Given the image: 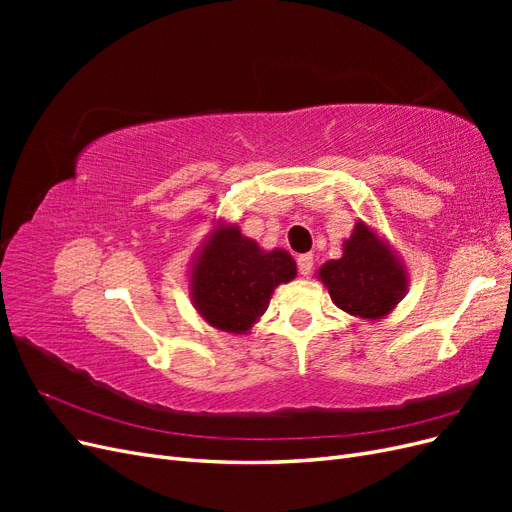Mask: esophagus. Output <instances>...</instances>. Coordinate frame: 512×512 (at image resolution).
Listing matches in <instances>:
<instances>
[{
    "instance_id": "esophagus-1",
    "label": "esophagus",
    "mask_w": 512,
    "mask_h": 512,
    "mask_svg": "<svg viewBox=\"0 0 512 512\" xmlns=\"http://www.w3.org/2000/svg\"><path fill=\"white\" fill-rule=\"evenodd\" d=\"M297 265H299V273H301L303 277H307L309 273L314 271V256H312V254H301V256L297 258Z\"/></svg>"
}]
</instances>
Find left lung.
Returning a JSON list of instances; mask_svg holds the SVG:
<instances>
[{
	"mask_svg": "<svg viewBox=\"0 0 512 512\" xmlns=\"http://www.w3.org/2000/svg\"><path fill=\"white\" fill-rule=\"evenodd\" d=\"M318 280L327 286L333 303L346 314L363 320L389 316L406 297V265L378 232L359 220L344 254L318 269Z\"/></svg>",
	"mask_w": 512,
	"mask_h": 512,
	"instance_id": "8db88e82",
	"label": "left lung"
}]
</instances>
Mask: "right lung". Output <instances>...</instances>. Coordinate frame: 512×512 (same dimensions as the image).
I'll use <instances>...</instances> for the list:
<instances>
[{"label":"right lung","instance_id":"add662e5","mask_svg":"<svg viewBox=\"0 0 512 512\" xmlns=\"http://www.w3.org/2000/svg\"><path fill=\"white\" fill-rule=\"evenodd\" d=\"M188 277L198 316L243 335L267 312L273 290L297 277V262L280 247L262 250L237 224L218 222L198 247Z\"/></svg>","mask_w":512,"mask_h":512}]
</instances>
